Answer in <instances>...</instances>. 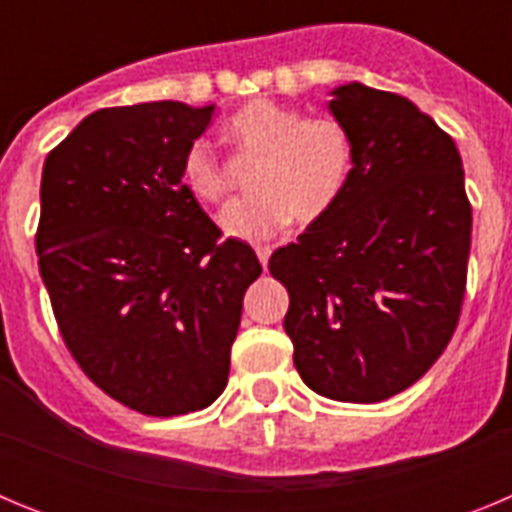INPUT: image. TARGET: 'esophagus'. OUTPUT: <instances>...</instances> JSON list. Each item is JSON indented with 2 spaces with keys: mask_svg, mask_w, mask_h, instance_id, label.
<instances>
[{
  "mask_svg": "<svg viewBox=\"0 0 512 512\" xmlns=\"http://www.w3.org/2000/svg\"><path fill=\"white\" fill-rule=\"evenodd\" d=\"M256 256H259L261 266L269 264V256H271V248L269 246H256Z\"/></svg>",
  "mask_w": 512,
  "mask_h": 512,
  "instance_id": "34e87169",
  "label": "esophagus"
}]
</instances>
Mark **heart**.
<instances>
[{
	"label": "heart",
	"mask_w": 512,
	"mask_h": 512,
	"mask_svg": "<svg viewBox=\"0 0 512 512\" xmlns=\"http://www.w3.org/2000/svg\"><path fill=\"white\" fill-rule=\"evenodd\" d=\"M225 138L243 156H256L248 174L251 194L217 215L220 230L235 241H269L289 220L315 223L346 187L351 138L333 117H302L284 104L253 99L225 122ZM182 182L197 200H223L228 174L205 140L184 151Z\"/></svg>",
	"instance_id": "1"
}]
</instances>
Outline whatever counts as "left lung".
Instances as JSON below:
<instances>
[{
	"label": "left lung",
	"mask_w": 512,
	"mask_h": 512,
	"mask_svg": "<svg viewBox=\"0 0 512 512\" xmlns=\"http://www.w3.org/2000/svg\"><path fill=\"white\" fill-rule=\"evenodd\" d=\"M328 110L351 138L336 205L271 253L302 382L379 402L418 382L454 336L472 207L456 143L400 94L348 81Z\"/></svg>",
	"instance_id": "obj_1"
}]
</instances>
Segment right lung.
<instances>
[{
	"label": "right lung",
	"instance_id": "add662e5",
	"mask_svg": "<svg viewBox=\"0 0 512 512\" xmlns=\"http://www.w3.org/2000/svg\"><path fill=\"white\" fill-rule=\"evenodd\" d=\"M215 104L97 110L58 143L40 179L35 248L76 364L143 415L202 410L228 384L243 295L261 274L182 182V156Z\"/></svg>",
	"mask_w": 512,
	"mask_h": 512
}]
</instances>
